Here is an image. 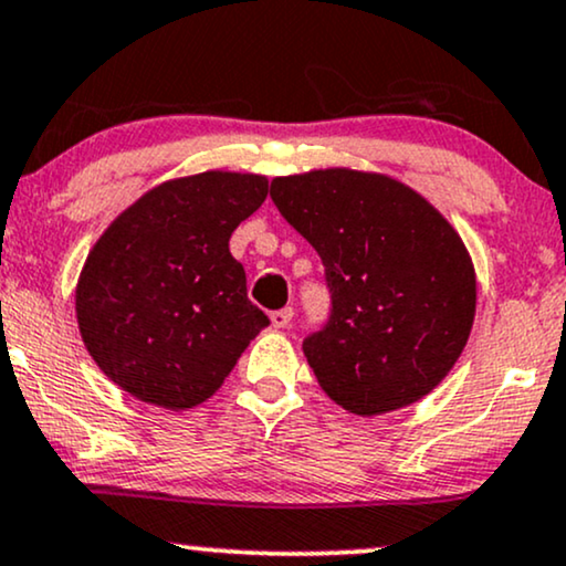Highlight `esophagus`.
I'll list each match as a JSON object with an SVG mask.
<instances>
[{
    "label": "esophagus",
    "mask_w": 566,
    "mask_h": 566,
    "mask_svg": "<svg viewBox=\"0 0 566 566\" xmlns=\"http://www.w3.org/2000/svg\"><path fill=\"white\" fill-rule=\"evenodd\" d=\"M291 317H294V310H291V306H283V310L270 312V323L275 327H285L291 323Z\"/></svg>",
    "instance_id": "34e87169"
}]
</instances>
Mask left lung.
I'll list each match as a JSON object with an SVG mask.
<instances>
[{
	"label": "left lung",
	"mask_w": 566,
	"mask_h": 566,
	"mask_svg": "<svg viewBox=\"0 0 566 566\" xmlns=\"http://www.w3.org/2000/svg\"><path fill=\"white\" fill-rule=\"evenodd\" d=\"M270 197L325 264L331 317L302 344L325 394L359 417L428 396L475 319V268L449 220L399 180L346 167L275 178Z\"/></svg>",
	"instance_id": "obj_1"
}]
</instances>
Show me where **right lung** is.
<instances>
[{
	"label": "right lung",
	"mask_w": 566,
	"mask_h": 566,
	"mask_svg": "<svg viewBox=\"0 0 566 566\" xmlns=\"http://www.w3.org/2000/svg\"><path fill=\"white\" fill-rule=\"evenodd\" d=\"M264 197L268 178L209 170L151 188L104 230L83 264L75 315L109 380L176 411L222 386L270 325L228 249Z\"/></svg>",
	"instance_id": "1"
}]
</instances>
